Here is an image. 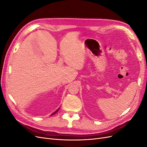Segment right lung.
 Masks as SVG:
<instances>
[{
  "instance_id": "add662e5",
  "label": "right lung",
  "mask_w": 147,
  "mask_h": 147,
  "mask_svg": "<svg viewBox=\"0 0 147 147\" xmlns=\"http://www.w3.org/2000/svg\"><path fill=\"white\" fill-rule=\"evenodd\" d=\"M59 109H58V110H57L56 111V112H54V113H53L52 115H54V114H55V113H56V112H57V111H58V110H59Z\"/></svg>"
}]
</instances>
